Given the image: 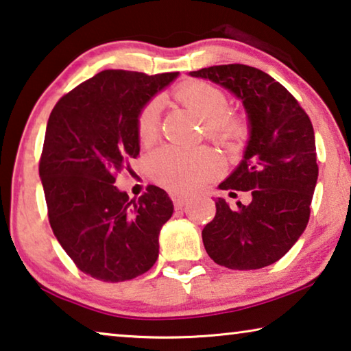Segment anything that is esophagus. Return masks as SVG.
Here are the masks:
<instances>
[{
	"label": "esophagus",
	"mask_w": 351,
	"mask_h": 351,
	"mask_svg": "<svg viewBox=\"0 0 351 351\" xmlns=\"http://www.w3.org/2000/svg\"><path fill=\"white\" fill-rule=\"evenodd\" d=\"M169 196L176 209H182V207L185 206V202L188 201V196L182 195V193H169Z\"/></svg>",
	"instance_id": "34e87169"
}]
</instances>
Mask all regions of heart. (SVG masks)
<instances>
[{"instance_id": "1", "label": "heart", "mask_w": 351, "mask_h": 351, "mask_svg": "<svg viewBox=\"0 0 351 351\" xmlns=\"http://www.w3.org/2000/svg\"><path fill=\"white\" fill-rule=\"evenodd\" d=\"M176 98L204 121L206 136L223 145L234 144L243 133V123L228 114V96L210 84L191 80L176 90ZM160 130L158 103L150 101L139 110L136 133L141 144L149 145ZM149 174L156 184L171 191H186L206 182L220 169L217 155L207 149H179L165 145L152 152L147 158Z\"/></svg>"}]
</instances>
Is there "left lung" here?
<instances>
[{"instance_id": "obj_1", "label": "left lung", "mask_w": 351, "mask_h": 351, "mask_svg": "<svg viewBox=\"0 0 351 351\" xmlns=\"http://www.w3.org/2000/svg\"><path fill=\"white\" fill-rule=\"evenodd\" d=\"M242 99L250 141L242 163L221 182V190L250 191L252 202L231 209L215 201V217L202 230L206 252L236 271L276 263L306 230L318 179L312 121L298 99L271 75L247 64L191 71Z\"/></svg>"}]
</instances>
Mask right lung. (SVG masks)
Returning <instances> with one entry per match:
<instances>
[{
	"instance_id": "obj_1",
	"label": "right lung",
	"mask_w": 351,
	"mask_h": 351,
	"mask_svg": "<svg viewBox=\"0 0 351 351\" xmlns=\"http://www.w3.org/2000/svg\"><path fill=\"white\" fill-rule=\"evenodd\" d=\"M177 74L101 71L50 112L39 160L49 223L75 266L96 280H131L158 258L160 230L174 210L169 196L149 185L130 199L114 182L139 155V110Z\"/></svg>"
}]
</instances>
